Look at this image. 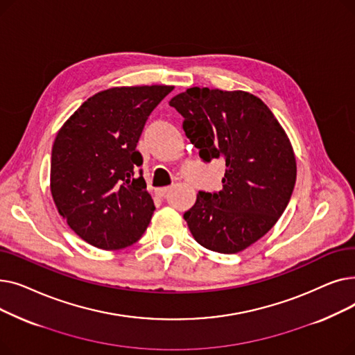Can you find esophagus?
I'll return each instance as SVG.
<instances>
[{"instance_id": "1", "label": "esophagus", "mask_w": 355, "mask_h": 355, "mask_svg": "<svg viewBox=\"0 0 355 355\" xmlns=\"http://www.w3.org/2000/svg\"><path fill=\"white\" fill-rule=\"evenodd\" d=\"M170 187H162V189H157L155 190V194L158 196V197H165L168 193H170Z\"/></svg>"}]
</instances>
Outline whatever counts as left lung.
Instances as JSON below:
<instances>
[{
    "label": "left lung",
    "instance_id": "8db88e82",
    "mask_svg": "<svg viewBox=\"0 0 355 355\" xmlns=\"http://www.w3.org/2000/svg\"><path fill=\"white\" fill-rule=\"evenodd\" d=\"M170 105L200 157L226 164L223 189L200 191L184 213L193 237L213 252L245 250L276 225L295 187L296 159L285 129L245 90L190 87Z\"/></svg>",
    "mask_w": 355,
    "mask_h": 355
}]
</instances>
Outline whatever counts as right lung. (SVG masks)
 Instances as JSON below:
<instances>
[{"instance_id":"1","label":"right lung","mask_w":355,"mask_h":355,"mask_svg":"<svg viewBox=\"0 0 355 355\" xmlns=\"http://www.w3.org/2000/svg\"><path fill=\"white\" fill-rule=\"evenodd\" d=\"M173 86L110 87L90 96L63 123L51 149L50 191L69 227L89 245H134L154 214L138 166L144 125Z\"/></svg>"}]
</instances>
